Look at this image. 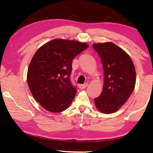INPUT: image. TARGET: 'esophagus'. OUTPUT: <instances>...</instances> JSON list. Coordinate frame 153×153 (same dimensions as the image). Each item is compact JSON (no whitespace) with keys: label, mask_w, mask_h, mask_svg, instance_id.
Listing matches in <instances>:
<instances>
[{"label":"esophagus","mask_w":153,"mask_h":153,"mask_svg":"<svg viewBox=\"0 0 153 153\" xmlns=\"http://www.w3.org/2000/svg\"><path fill=\"white\" fill-rule=\"evenodd\" d=\"M88 83H85L84 84H79V88L80 89H84V88H86L88 86Z\"/></svg>","instance_id":"esophagus-1"}]
</instances>
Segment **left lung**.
Returning <instances> with one entry per match:
<instances>
[{"label": "left lung", "instance_id": "left-lung-1", "mask_svg": "<svg viewBox=\"0 0 153 153\" xmlns=\"http://www.w3.org/2000/svg\"><path fill=\"white\" fill-rule=\"evenodd\" d=\"M92 46L101 59L105 75L102 91L94 98L95 105L102 113H115L134 89L135 67L128 54L114 43H95Z\"/></svg>", "mask_w": 153, "mask_h": 153}]
</instances>
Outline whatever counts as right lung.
Masks as SVG:
<instances>
[{
  "label": "right lung",
  "instance_id": "obj_1",
  "mask_svg": "<svg viewBox=\"0 0 153 153\" xmlns=\"http://www.w3.org/2000/svg\"><path fill=\"white\" fill-rule=\"evenodd\" d=\"M88 47L76 40L55 39L36 52L27 74V82L33 98L46 111L59 113L66 110L76 96L70 75L72 61Z\"/></svg>",
  "mask_w": 153,
  "mask_h": 153
}]
</instances>
